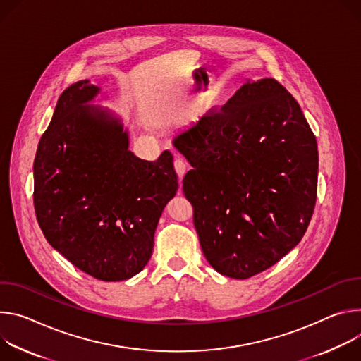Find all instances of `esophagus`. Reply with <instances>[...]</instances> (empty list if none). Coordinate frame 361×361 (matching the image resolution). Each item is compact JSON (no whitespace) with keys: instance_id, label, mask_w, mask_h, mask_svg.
Wrapping results in <instances>:
<instances>
[{"instance_id":"esophagus-1","label":"esophagus","mask_w":361,"mask_h":361,"mask_svg":"<svg viewBox=\"0 0 361 361\" xmlns=\"http://www.w3.org/2000/svg\"><path fill=\"white\" fill-rule=\"evenodd\" d=\"M173 166H175V171H176V173H178V176H179V182H180V180H182V176H183L185 172H186L188 165H186V162H185L183 159L176 157L175 162H173Z\"/></svg>"}]
</instances>
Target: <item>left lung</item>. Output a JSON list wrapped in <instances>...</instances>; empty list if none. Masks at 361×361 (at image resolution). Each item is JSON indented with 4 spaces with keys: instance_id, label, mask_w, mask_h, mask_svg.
I'll use <instances>...</instances> for the list:
<instances>
[{
    "instance_id": "1",
    "label": "left lung",
    "mask_w": 361,
    "mask_h": 361,
    "mask_svg": "<svg viewBox=\"0 0 361 361\" xmlns=\"http://www.w3.org/2000/svg\"><path fill=\"white\" fill-rule=\"evenodd\" d=\"M173 146L192 166L183 193L215 271L247 279L298 245L315 207L318 150L283 85L247 80L221 110L180 132Z\"/></svg>"
}]
</instances>
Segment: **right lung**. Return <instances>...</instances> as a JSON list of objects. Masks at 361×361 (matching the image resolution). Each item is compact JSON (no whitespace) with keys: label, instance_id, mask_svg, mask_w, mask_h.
Listing matches in <instances>:
<instances>
[{"label":"right lung","instance_id":"add662e5","mask_svg":"<svg viewBox=\"0 0 361 361\" xmlns=\"http://www.w3.org/2000/svg\"><path fill=\"white\" fill-rule=\"evenodd\" d=\"M99 93L82 80L60 96L34 159V208L49 244L74 267L123 281L149 262L178 176L169 150L154 162L129 150L122 120L90 104Z\"/></svg>","mask_w":361,"mask_h":361}]
</instances>
